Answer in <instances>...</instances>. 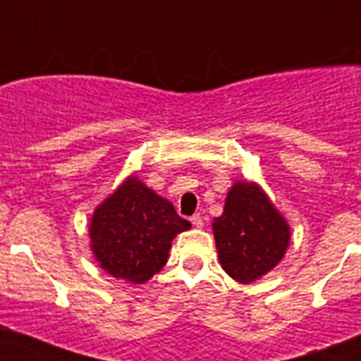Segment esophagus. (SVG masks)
I'll use <instances>...</instances> for the list:
<instances>
[{
    "label": "esophagus",
    "mask_w": 361,
    "mask_h": 361,
    "mask_svg": "<svg viewBox=\"0 0 361 361\" xmlns=\"http://www.w3.org/2000/svg\"><path fill=\"white\" fill-rule=\"evenodd\" d=\"M191 224H193V226H195V228H202V226H204V220H202V216H200L199 215V213H197V215H193V216H191Z\"/></svg>",
    "instance_id": "obj_1"
}]
</instances>
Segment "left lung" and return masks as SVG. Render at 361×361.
Listing matches in <instances>:
<instances>
[{
  "label": "left lung",
  "mask_w": 361,
  "mask_h": 361,
  "mask_svg": "<svg viewBox=\"0 0 361 361\" xmlns=\"http://www.w3.org/2000/svg\"><path fill=\"white\" fill-rule=\"evenodd\" d=\"M212 226L220 266L240 283L255 282L275 269L291 242L286 216L253 180L233 183L224 212Z\"/></svg>",
  "instance_id": "8db88e82"
}]
</instances>
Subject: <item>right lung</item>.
<instances>
[{
  "instance_id": "right-lung-1",
  "label": "right lung",
  "mask_w": 361,
  "mask_h": 361,
  "mask_svg": "<svg viewBox=\"0 0 361 361\" xmlns=\"http://www.w3.org/2000/svg\"><path fill=\"white\" fill-rule=\"evenodd\" d=\"M190 228L170 200L130 175L94 209L88 237L108 275L145 283L166 266L173 238Z\"/></svg>"
}]
</instances>
